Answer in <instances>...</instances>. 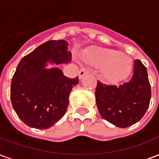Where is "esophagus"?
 I'll return each instance as SVG.
<instances>
[{
    "label": "esophagus",
    "mask_w": 159,
    "mask_h": 159,
    "mask_svg": "<svg viewBox=\"0 0 159 159\" xmlns=\"http://www.w3.org/2000/svg\"><path fill=\"white\" fill-rule=\"evenodd\" d=\"M88 70H86V69H82V70H80L79 71V75H78V77H79V79H82L83 76H85L86 74H88Z\"/></svg>",
    "instance_id": "1"
}]
</instances>
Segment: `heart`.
<instances>
[{
  "label": "heart",
  "mask_w": 159,
  "mask_h": 159,
  "mask_svg": "<svg viewBox=\"0 0 159 159\" xmlns=\"http://www.w3.org/2000/svg\"><path fill=\"white\" fill-rule=\"evenodd\" d=\"M82 58L85 63L99 68L102 77L109 82L125 79L133 70L132 58L117 50L96 47L85 51Z\"/></svg>",
  "instance_id": "b5f03b06"
}]
</instances>
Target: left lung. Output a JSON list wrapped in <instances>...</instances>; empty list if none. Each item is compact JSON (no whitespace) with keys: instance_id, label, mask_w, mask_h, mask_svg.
Listing matches in <instances>:
<instances>
[{"instance_id":"obj_1","label":"left lung","mask_w":159,"mask_h":159,"mask_svg":"<svg viewBox=\"0 0 159 159\" xmlns=\"http://www.w3.org/2000/svg\"><path fill=\"white\" fill-rule=\"evenodd\" d=\"M133 74L119 86L98 81L96 103L102 118L118 128H128L138 123L149 106L151 99L148 71L140 60L134 61Z\"/></svg>"}]
</instances>
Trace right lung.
Here are the masks:
<instances>
[{"label": "right lung", "mask_w": 159, "mask_h": 159, "mask_svg": "<svg viewBox=\"0 0 159 159\" xmlns=\"http://www.w3.org/2000/svg\"><path fill=\"white\" fill-rule=\"evenodd\" d=\"M71 60L64 40L45 42L20 60L12 77L11 100L23 123L30 128L47 129L63 117L69 95L79 82L68 78L57 67L48 64H66Z\"/></svg>", "instance_id": "right-lung-1"}]
</instances>
